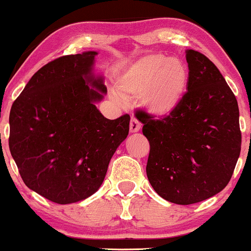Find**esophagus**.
I'll return each instance as SVG.
<instances>
[{
	"mask_svg": "<svg viewBox=\"0 0 251 251\" xmlns=\"http://www.w3.org/2000/svg\"><path fill=\"white\" fill-rule=\"evenodd\" d=\"M140 128L141 124L139 123V120L135 119V118H132L131 123H129V132H131V133H137V132L140 131Z\"/></svg>",
	"mask_w": 251,
	"mask_h": 251,
	"instance_id": "34e87169",
	"label": "esophagus"
}]
</instances>
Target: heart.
Returning a JSON list of instances; mask_svg holds the SVG:
<instances>
[{
    "instance_id": "obj_1",
    "label": "heart",
    "mask_w": 251,
    "mask_h": 251,
    "mask_svg": "<svg viewBox=\"0 0 251 251\" xmlns=\"http://www.w3.org/2000/svg\"><path fill=\"white\" fill-rule=\"evenodd\" d=\"M189 83L185 62L162 53L138 58L118 79V92L124 98H139L151 116L165 118L179 107Z\"/></svg>"
}]
</instances>
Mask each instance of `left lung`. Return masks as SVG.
Listing matches in <instances>:
<instances>
[{
	"label": "left lung",
	"instance_id": "left-lung-1",
	"mask_svg": "<svg viewBox=\"0 0 251 251\" xmlns=\"http://www.w3.org/2000/svg\"><path fill=\"white\" fill-rule=\"evenodd\" d=\"M189 83L179 107L164 119L139 111L150 141L146 173L165 200L192 204L228 185L241 152L237 100L215 64L186 51Z\"/></svg>",
	"mask_w": 251,
	"mask_h": 251
}]
</instances>
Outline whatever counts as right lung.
<instances>
[{"label": "right lung", "mask_w": 251, "mask_h": 251, "mask_svg": "<svg viewBox=\"0 0 251 251\" xmlns=\"http://www.w3.org/2000/svg\"><path fill=\"white\" fill-rule=\"evenodd\" d=\"M96 51L59 57L28 81L9 117L11 156L26 187L69 204L98 191L129 131V116L105 118L107 90L95 74Z\"/></svg>", "instance_id": "obj_1"}]
</instances>
